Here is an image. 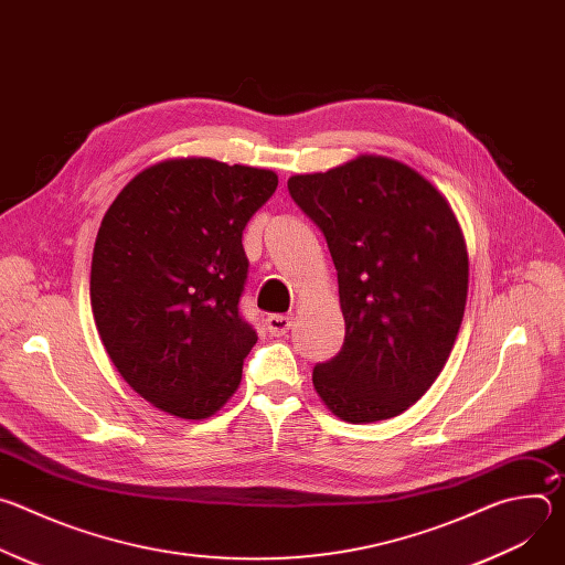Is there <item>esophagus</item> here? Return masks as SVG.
I'll list each match as a JSON object with an SVG mask.
<instances>
[{"label":"esophagus","mask_w":565,"mask_h":565,"mask_svg":"<svg viewBox=\"0 0 565 565\" xmlns=\"http://www.w3.org/2000/svg\"><path fill=\"white\" fill-rule=\"evenodd\" d=\"M266 327H268L270 335L281 338V335H286L292 329V317H288V315H270L266 319Z\"/></svg>","instance_id":"1"}]
</instances>
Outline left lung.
<instances>
[{
    "instance_id": "8db88e82",
    "label": "left lung",
    "mask_w": 565,
    "mask_h": 565,
    "mask_svg": "<svg viewBox=\"0 0 565 565\" xmlns=\"http://www.w3.org/2000/svg\"><path fill=\"white\" fill-rule=\"evenodd\" d=\"M324 234L340 284L347 335L312 369V384L342 420H386L420 399L456 342L469 262L447 199L416 170L360 156L288 181Z\"/></svg>"
}]
</instances>
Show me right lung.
Listing matches in <instances>:
<instances>
[{"label": "right lung", "instance_id": "1", "mask_svg": "<svg viewBox=\"0 0 565 565\" xmlns=\"http://www.w3.org/2000/svg\"><path fill=\"white\" fill-rule=\"evenodd\" d=\"M277 174L212 158L166 160L116 196L98 230L92 308L125 382L160 412L201 420L236 391L257 331L241 315L244 230Z\"/></svg>", "mask_w": 565, "mask_h": 565}]
</instances>
